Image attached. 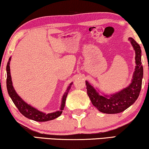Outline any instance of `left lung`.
<instances>
[{"mask_svg": "<svg viewBox=\"0 0 149 149\" xmlns=\"http://www.w3.org/2000/svg\"><path fill=\"white\" fill-rule=\"evenodd\" d=\"M128 40L135 51L136 66L134 72L132 83L128 87L110 95H100L97 91L86 81L87 92L92 104L99 111L104 113H118L132 105L139 97L142 87L143 67L141 62V49L139 44L132 38Z\"/></svg>", "mask_w": 149, "mask_h": 149, "instance_id": "1", "label": "left lung"}]
</instances>
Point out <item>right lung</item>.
Returning <instances> with one entry per match:
<instances>
[{
	"mask_svg": "<svg viewBox=\"0 0 149 149\" xmlns=\"http://www.w3.org/2000/svg\"><path fill=\"white\" fill-rule=\"evenodd\" d=\"M10 57L8 59V62L6 65V74H7V78H6V87H7L8 93L10 97L11 98L13 102L15 105V106L19 109V111L22 113L25 117L29 118L30 120H33L34 121L37 122H46L49 121V120H52L55 118L61 115L62 113V110L64 108V105H65V101L67 95L69 92V90L70 89L71 85L72 83H70L69 86H68L67 89L65 93L64 94L63 97H62L61 106H60V109L59 111L53 112V113H46L44 112L40 111L38 110L35 107H32L31 105L27 104L26 102H25L21 97H20L15 90L13 86L12 80H11V76H10Z\"/></svg>",
	"mask_w": 149,
	"mask_h": 149,
	"instance_id": "obj_1",
	"label": "right lung"
}]
</instances>
